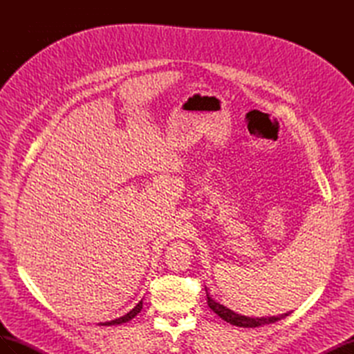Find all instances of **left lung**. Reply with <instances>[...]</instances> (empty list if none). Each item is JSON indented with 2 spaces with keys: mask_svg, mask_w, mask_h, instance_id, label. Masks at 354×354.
I'll return each mask as SVG.
<instances>
[{
  "mask_svg": "<svg viewBox=\"0 0 354 354\" xmlns=\"http://www.w3.org/2000/svg\"><path fill=\"white\" fill-rule=\"evenodd\" d=\"M205 291H207V298H208L207 303H208V307L212 310V312L216 313L217 316H220L223 320H226L227 324L234 325V326H239V328H259V326H263V325L274 324V322H277V320L285 319L286 316L291 315V312H286V313H282L279 316H267V317L243 316V315H239L236 312H233V310H230L229 307L217 303L216 299H214L209 295L207 286H205Z\"/></svg>",
  "mask_w": 354,
  "mask_h": 354,
  "instance_id": "1",
  "label": "left lung"
}]
</instances>
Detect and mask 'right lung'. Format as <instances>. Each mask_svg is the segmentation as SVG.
<instances>
[{
    "mask_svg": "<svg viewBox=\"0 0 354 354\" xmlns=\"http://www.w3.org/2000/svg\"><path fill=\"white\" fill-rule=\"evenodd\" d=\"M142 308H143V298H142L140 301H138V303L136 304V307H134L133 310H130V312H128L127 315H124V316H121V317H118V319H113V320H109V322H100L99 326H112V325L125 324V322H128V320L134 319L138 313H140Z\"/></svg>",
    "mask_w": 354,
    "mask_h": 354,
    "instance_id": "right-lung-1",
    "label": "right lung"
}]
</instances>
